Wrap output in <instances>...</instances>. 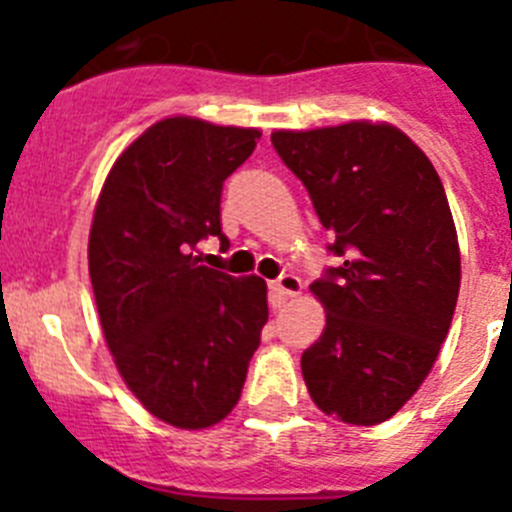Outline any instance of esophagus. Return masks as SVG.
Masks as SVG:
<instances>
[{
    "mask_svg": "<svg viewBox=\"0 0 512 512\" xmlns=\"http://www.w3.org/2000/svg\"><path fill=\"white\" fill-rule=\"evenodd\" d=\"M270 291H273L275 296H281V299H291V296L301 293V281L296 278V275L283 273L278 281L270 283Z\"/></svg>",
    "mask_w": 512,
    "mask_h": 512,
    "instance_id": "esophagus-1",
    "label": "esophagus"
}]
</instances>
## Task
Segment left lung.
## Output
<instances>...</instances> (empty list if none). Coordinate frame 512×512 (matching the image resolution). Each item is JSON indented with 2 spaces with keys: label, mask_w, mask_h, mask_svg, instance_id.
<instances>
[{
  "label": "left lung",
  "mask_w": 512,
  "mask_h": 512,
  "mask_svg": "<svg viewBox=\"0 0 512 512\" xmlns=\"http://www.w3.org/2000/svg\"><path fill=\"white\" fill-rule=\"evenodd\" d=\"M270 141L340 257L311 283L327 327L301 355L306 389L350 425L389 420L433 368L459 299V239L441 177L386 123L275 131Z\"/></svg>",
  "instance_id": "obj_1"
}]
</instances>
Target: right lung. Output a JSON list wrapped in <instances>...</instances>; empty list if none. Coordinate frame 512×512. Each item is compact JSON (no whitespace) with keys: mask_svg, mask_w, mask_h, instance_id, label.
Listing matches in <instances>:
<instances>
[{"mask_svg":"<svg viewBox=\"0 0 512 512\" xmlns=\"http://www.w3.org/2000/svg\"><path fill=\"white\" fill-rule=\"evenodd\" d=\"M257 128L164 118L115 159L90 229L102 332L128 389L159 420L211 428L239 402L268 322L262 278L201 265L221 231L224 180L255 151Z\"/></svg>","mask_w":512,"mask_h":512,"instance_id":"obj_1","label":"right lung"}]
</instances>
